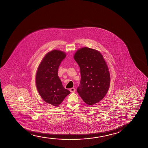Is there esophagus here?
I'll return each instance as SVG.
<instances>
[{"mask_svg":"<svg viewBox=\"0 0 148 148\" xmlns=\"http://www.w3.org/2000/svg\"><path fill=\"white\" fill-rule=\"evenodd\" d=\"M70 91H71V92H74L75 91V88H71L70 89Z\"/></svg>","mask_w":148,"mask_h":148,"instance_id":"obj_1","label":"esophagus"}]
</instances>
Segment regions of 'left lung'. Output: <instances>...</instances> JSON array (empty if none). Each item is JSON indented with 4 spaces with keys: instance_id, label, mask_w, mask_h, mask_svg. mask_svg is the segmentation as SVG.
I'll list each match as a JSON object with an SVG mask.
<instances>
[{
    "instance_id": "obj_1",
    "label": "left lung",
    "mask_w": 148,
    "mask_h": 148,
    "mask_svg": "<svg viewBox=\"0 0 148 148\" xmlns=\"http://www.w3.org/2000/svg\"><path fill=\"white\" fill-rule=\"evenodd\" d=\"M74 59L81 73L77 92L85 103L93 105L103 99L109 88L110 75L107 63L99 51L86 47L79 49Z\"/></svg>"
}]
</instances>
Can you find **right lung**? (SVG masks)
<instances>
[{"label": "right lung", "instance_id": "add662e5", "mask_svg": "<svg viewBox=\"0 0 148 148\" xmlns=\"http://www.w3.org/2000/svg\"><path fill=\"white\" fill-rule=\"evenodd\" d=\"M66 55L59 50H53L45 56L39 65L36 75L37 89L47 103L57 107L70 91L64 87L58 72Z\"/></svg>", "mask_w": 148, "mask_h": 148}]
</instances>
